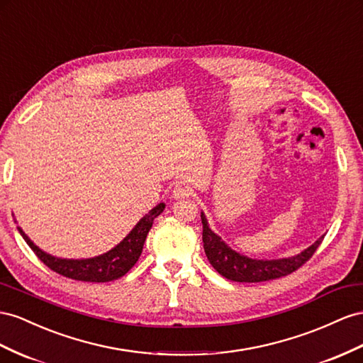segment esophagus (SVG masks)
<instances>
[{"mask_svg": "<svg viewBox=\"0 0 363 363\" xmlns=\"http://www.w3.org/2000/svg\"><path fill=\"white\" fill-rule=\"evenodd\" d=\"M191 189L186 188V186L182 184H175L174 189H172V197L174 199H188L191 195Z\"/></svg>", "mask_w": 363, "mask_h": 363, "instance_id": "1", "label": "esophagus"}]
</instances>
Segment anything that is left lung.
Returning <instances> with one entry per match:
<instances>
[{
  "label": "left lung",
  "instance_id": "8db88e82",
  "mask_svg": "<svg viewBox=\"0 0 363 363\" xmlns=\"http://www.w3.org/2000/svg\"><path fill=\"white\" fill-rule=\"evenodd\" d=\"M203 223V246L206 257H208L212 267L217 270L221 277L235 282H262L272 281L282 277H287L290 273L296 272L302 267L320 246L324 237H320L315 244H311L308 249L291 258L284 259H252L228 247L218 235H215L209 226L206 217L201 213Z\"/></svg>",
  "mask_w": 363,
  "mask_h": 363
}]
</instances>
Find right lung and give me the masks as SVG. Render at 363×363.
I'll return each instance as SVG.
<instances>
[{"label": "right lung", "mask_w": 363, "mask_h": 363, "mask_svg": "<svg viewBox=\"0 0 363 363\" xmlns=\"http://www.w3.org/2000/svg\"><path fill=\"white\" fill-rule=\"evenodd\" d=\"M164 209V203H160L155 206L150 213H146L145 217L135 224V228L128 233L121 244H117L114 249L106 252L101 257L90 258V259H61L55 258L52 255L43 252L39 247L28 240L27 235L18 228L24 241L30 246V249L35 252L36 257L41 259L48 269L60 273V275L76 279V281H85V282H108L119 279L125 273H128L134 264L139 259L143 242L146 240L154 218H157L159 215Z\"/></svg>", "instance_id": "add662e5"}]
</instances>
